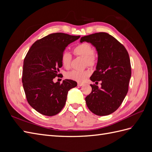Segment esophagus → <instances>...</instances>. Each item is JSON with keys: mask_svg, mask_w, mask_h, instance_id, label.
I'll return each instance as SVG.
<instances>
[{"mask_svg": "<svg viewBox=\"0 0 152 152\" xmlns=\"http://www.w3.org/2000/svg\"><path fill=\"white\" fill-rule=\"evenodd\" d=\"M84 84H82V83H80V82H79V83H78L77 84V86H82V85H83Z\"/></svg>", "mask_w": 152, "mask_h": 152, "instance_id": "obj_1", "label": "esophagus"}]
</instances>
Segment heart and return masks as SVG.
Segmentation results:
<instances>
[{
  "label": "heart",
  "mask_w": 152,
  "mask_h": 152,
  "mask_svg": "<svg viewBox=\"0 0 152 152\" xmlns=\"http://www.w3.org/2000/svg\"><path fill=\"white\" fill-rule=\"evenodd\" d=\"M73 52L77 56H81L84 59V64L88 66H93L96 62V56L93 53V49L88 43H82L77 45L73 49ZM60 61L62 66L68 69L70 67L72 61V55L70 53L65 50L61 55ZM90 75L89 71L84 70H72L66 73V77L68 79L77 82H83L85 78Z\"/></svg>",
  "instance_id": "1"
}]
</instances>
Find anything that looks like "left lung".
<instances>
[{
  "instance_id": "1",
  "label": "left lung",
  "mask_w": 152,
  "mask_h": 152,
  "mask_svg": "<svg viewBox=\"0 0 152 152\" xmlns=\"http://www.w3.org/2000/svg\"><path fill=\"white\" fill-rule=\"evenodd\" d=\"M90 42L98 51L96 70L90 77L101 87L91 84V93L86 96L87 107L99 116L108 115L118 108L128 92L131 76L130 58L125 47L113 36L99 32L82 37L80 42Z\"/></svg>"
}]
</instances>
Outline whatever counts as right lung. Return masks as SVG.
I'll return each instance as SVG.
<instances>
[{
  "label": "right lung",
  "mask_w": 152,
  "mask_h": 152,
  "mask_svg": "<svg viewBox=\"0 0 152 152\" xmlns=\"http://www.w3.org/2000/svg\"><path fill=\"white\" fill-rule=\"evenodd\" d=\"M80 36L63 33L49 34L31 45L23 62L22 82L27 102L37 112L53 116L65 106L68 91L77 86L75 81L53 82L62 66L61 55L68 44Z\"/></svg>",
  "instance_id": "1"
}]
</instances>
